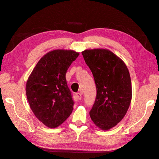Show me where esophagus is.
<instances>
[{"mask_svg":"<svg viewBox=\"0 0 159 159\" xmlns=\"http://www.w3.org/2000/svg\"><path fill=\"white\" fill-rule=\"evenodd\" d=\"M75 95H76L77 98H78L79 100L81 99V97H82V94H81V93H76Z\"/></svg>","mask_w":159,"mask_h":159,"instance_id":"34e87169","label":"esophagus"}]
</instances>
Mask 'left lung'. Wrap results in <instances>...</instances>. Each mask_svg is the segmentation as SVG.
<instances>
[{
	"instance_id": "left-lung-1",
	"label": "left lung",
	"mask_w": 159,
	"mask_h": 159,
	"mask_svg": "<svg viewBox=\"0 0 159 159\" xmlns=\"http://www.w3.org/2000/svg\"><path fill=\"white\" fill-rule=\"evenodd\" d=\"M92 72L97 95L89 115L96 126L109 130L125 115L132 98L131 81L124 62L108 50L81 52Z\"/></svg>"
}]
</instances>
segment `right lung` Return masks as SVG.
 Segmentation results:
<instances>
[{
	"mask_svg": "<svg viewBox=\"0 0 159 159\" xmlns=\"http://www.w3.org/2000/svg\"><path fill=\"white\" fill-rule=\"evenodd\" d=\"M79 53L56 50L38 62L28 78L26 91L35 116L46 126L56 128L69 117L74 102L66 74Z\"/></svg>",
	"mask_w": 159,
	"mask_h": 159,
	"instance_id": "add662e5",
	"label": "right lung"
}]
</instances>
